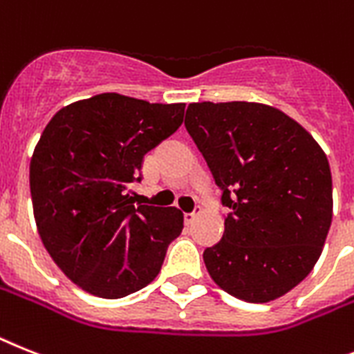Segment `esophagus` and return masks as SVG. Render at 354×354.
Wrapping results in <instances>:
<instances>
[{"label": "esophagus", "instance_id": "obj_1", "mask_svg": "<svg viewBox=\"0 0 354 354\" xmlns=\"http://www.w3.org/2000/svg\"><path fill=\"white\" fill-rule=\"evenodd\" d=\"M201 210V207H196L194 210H192V212H185L183 214V219H185V223H192L194 221V218L196 216H198V212H200Z\"/></svg>", "mask_w": 354, "mask_h": 354}]
</instances>
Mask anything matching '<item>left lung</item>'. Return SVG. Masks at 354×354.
<instances>
[{
  "label": "left lung",
  "mask_w": 354,
  "mask_h": 354,
  "mask_svg": "<svg viewBox=\"0 0 354 354\" xmlns=\"http://www.w3.org/2000/svg\"><path fill=\"white\" fill-rule=\"evenodd\" d=\"M185 127L230 209L221 241L203 252L210 277L246 302L283 297L313 270L331 227L328 156L266 104H189Z\"/></svg>",
  "instance_id": "8db88e82"
}]
</instances>
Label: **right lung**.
<instances>
[{
	"label": "right lung",
	"instance_id": "1",
	"mask_svg": "<svg viewBox=\"0 0 354 354\" xmlns=\"http://www.w3.org/2000/svg\"><path fill=\"white\" fill-rule=\"evenodd\" d=\"M185 104L118 93L79 100L53 115L30 160L41 241L70 281L120 299L154 281L182 234L176 207L136 203L144 156L182 126Z\"/></svg>",
	"mask_w": 354,
	"mask_h": 354
}]
</instances>
